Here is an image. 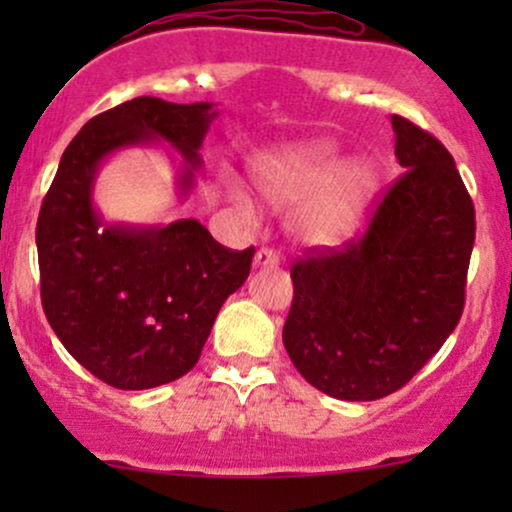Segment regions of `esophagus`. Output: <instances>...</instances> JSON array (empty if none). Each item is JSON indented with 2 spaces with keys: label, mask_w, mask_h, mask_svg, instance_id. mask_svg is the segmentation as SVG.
Listing matches in <instances>:
<instances>
[{
  "label": "esophagus",
  "mask_w": 512,
  "mask_h": 512,
  "mask_svg": "<svg viewBox=\"0 0 512 512\" xmlns=\"http://www.w3.org/2000/svg\"><path fill=\"white\" fill-rule=\"evenodd\" d=\"M281 257L272 248H260L255 252V267H279Z\"/></svg>",
  "instance_id": "esophagus-1"
}]
</instances>
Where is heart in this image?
<instances>
[{
    "label": "heart",
    "instance_id": "1",
    "mask_svg": "<svg viewBox=\"0 0 512 512\" xmlns=\"http://www.w3.org/2000/svg\"><path fill=\"white\" fill-rule=\"evenodd\" d=\"M255 182L269 202L296 204L291 226L313 245H337L354 236L378 192V168L370 158H339L330 142H310L255 163ZM245 207V195L231 190Z\"/></svg>",
    "mask_w": 512,
    "mask_h": 512
}]
</instances>
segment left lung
<instances>
[{
	"label": "left lung",
	"mask_w": 512,
	"mask_h": 512,
	"mask_svg": "<svg viewBox=\"0 0 512 512\" xmlns=\"http://www.w3.org/2000/svg\"><path fill=\"white\" fill-rule=\"evenodd\" d=\"M404 168L344 250L291 269L284 346L310 385L344 402L404 387L457 327L474 248V204L450 151L392 115Z\"/></svg>",
	"instance_id": "obj_1"
}]
</instances>
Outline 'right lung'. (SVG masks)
Returning a JSON list of instances; mask_svg holds the SVG:
<instances>
[{
  "mask_svg": "<svg viewBox=\"0 0 512 512\" xmlns=\"http://www.w3.org/2000/svg\"><path fill=\"white\" fill-rule=\"evenodd\" d=\"M211 103L139 96L88 120L64 149L35 228L40 298L64 349L117 390H149L195 368L223 301L245 284L255 248L228 250L195 219L108 223L93 204L101 163L129 146L182 156L187 197L202 168Z\"/></svg>",
  "mask_w": 512,
  "mask_h": 512,
  "instance_id": "obj_1",
  "label": "right lung"
}]
</instances>
